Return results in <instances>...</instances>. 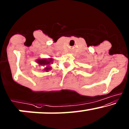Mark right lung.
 Segmentation results:
<instances>
[{
	"instance_id": "obj_1",
	"label": "right lung",
	"mask_w": 129,
	"mask_h": 129,
	"mask_svg": "<svg viewBox=\"0 0 129 129\" xmlns=\"http://www.w3.org/2000/svg\"><path fill=\"white\" fill-rule=\"evenodd\" d=\"M52 62V59H38L37 60V62L40 65H41V66H47V65L49 64L51 62ZM51 69V67H46L44 69V70L46 71H47L48 70H50Z\"/></svg>"
}]
</instances>
